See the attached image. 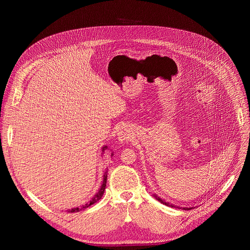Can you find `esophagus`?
<instances>
[{"label":"esophagus","mask_w":250,"mask_h":250,"mask_svg":"<svg viewBox=\"0 0 250 250\" xmlns=\"http://www.w3.org/2000/svg\"><path fill=\"white\" fill-rule=\"evenodd\" d=\"M132 138V133L131 131L128 129L127 127L121 128V130L118 133V140L121 143H127L128 141H130Z\"/></svg>","instance_id":"esophagus-1"}]
</instances>
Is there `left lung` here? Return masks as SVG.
I'll list each match as a JSON object with an SVG mask.
<instances>
[{
	"mask_svg": "<svg viewBox=\"0 0 250 250\" xmlns=\"http://www.w3.org/2000/svg\"><path fill=\"white\" fill-rule=\"evenodd\" d=\"M153 197L156 199V200H158V201H160L161 203H163V204H166V206H167V207H171V208H175V207H174L173 206V204H170L169 202H165L162 198H160V197H158V196L156 195V194H153ZM186 209V208H185ZM187 209H190V208H187Z\"/></svg>",
	"mask_w": 250,
	"mask_h": 250,
	"instance_id": "left-lung-1",
	"label": "left lung"
}]
</instances>
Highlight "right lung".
Wrapping results in <instances>:
<instances>
[{
  "label": "right lung",
  "mask_w": 250,
  "mask_h": 250,
  "mask_svg": "<svg viewBox=\"0 0 250 250\" xmlns=\"http://www.w3.org/2000/svg\"><path fill=\"white\" fill-rule=\"evenodd\" d=\"M105 150H108V147H107L106 145L102 147V152H104ZM112 155H113V152L111 153V156H112ZM106 180H107V171L104 173V175H103V181H102V185H101V187H100V188H99V191H98V192L94 195V197L92 198V200H90L88 203L84 204V206H82L81 208H72V209H69L70 213H76V211H80V210H82V209H85V208H88L89 206H92V204L96 203L97 201H99V200L102 198V196H103V194H104L105 187H106Z\"/></svg>",
  "instance_id": "1"
}]
</instances>
